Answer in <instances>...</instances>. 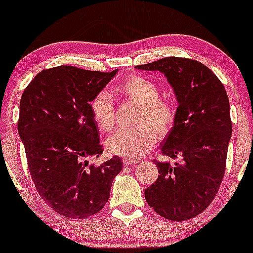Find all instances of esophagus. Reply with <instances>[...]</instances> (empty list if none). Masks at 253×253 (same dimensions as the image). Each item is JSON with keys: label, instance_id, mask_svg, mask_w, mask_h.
<instances>
[{"label": "esophagus", "instance_id": "1", "mask_svg": "<svg viewBox=\"0 0 253 253\" xmlns=\"http://www.w3.org/2000/svg\"><path fill=\"white\" fill-rule=\"evenodd\" d=\"M138 159H129V158H124V164L126 167H132V165H136L138 163Z\"/></svg>", "mask_w": 253, "mask_h": 253}]
</instances>
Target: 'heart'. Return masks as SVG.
Masks as SVG:
<instances>
[{
	"label": "heart",
	"instance_id": "1",
	"mask_svg": "<svg viewBox=\"0 0 253 253\" xmlns=\"http://www.w3.org/2000/svg\"><path fill=\"white\" fill-rule=\"evenodd\" d=\"M115 91L128 100L139 104L137 122L141 125L131 128H120L106 141L109 152L124 158H136L147 153L157 141V132L164 133L171 128L175 110L167 99L159 98V88L154 82L142 76H129L119 83ZM91 116L103 132L115 126V105L110 94L99 91L89 104ZM150 123L152 127L149 125Z\"/></svg>",
	"mask_w": 253,
	"mask_h": 253
}]
</instances>
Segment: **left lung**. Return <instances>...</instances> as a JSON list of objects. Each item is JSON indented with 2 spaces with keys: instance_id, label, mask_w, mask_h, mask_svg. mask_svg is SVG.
<instances>
[{
  "instance_id": "obj_1",
  "label": "left lung",
  "mask_w": 253,
  "mask_h": 253,
  "mask_svg": "<svg viewBox=\"0 0 253 253\" xmlns=\"http://www.w3.org/2000/svg\"><path fill=\"white\" fill-rule=\"evenodd\" d=\"M137 68L162 72L178 104L160 145L176 162H155L159 175L144 191L145 201L163 218L187 220L211 205L225 172L233 131L228 94L207 66L190 58L165 57Z\"/></svg>"
}]
</instances>
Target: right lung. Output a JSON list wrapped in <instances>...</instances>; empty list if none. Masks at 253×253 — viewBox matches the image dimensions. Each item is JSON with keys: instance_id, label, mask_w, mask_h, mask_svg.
Here are the masks:
<instances>
[{"instance_id": "1", "label": "right lung", "mask_w": 253, "mask_h": 253, "mask_svg": "<svg viewBox=\"0 0 253 253\" xmlns=\"http://www.w3.org/2000/svg\"><path fill=\"white\" fill-rule=\"evenodd\" d=\"M117 72L58 66L38 73L23 91L18 132L30 175L42 200L63 216L100 211L122 170L117 155L89 165L91 157L103 154L89 104Z\"/></svg>"}]
</instances>
